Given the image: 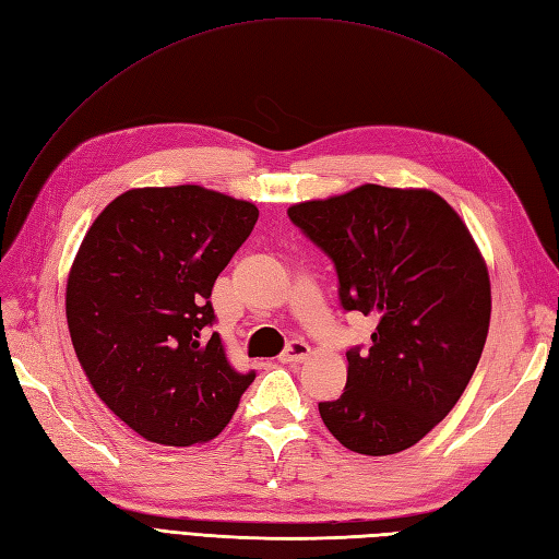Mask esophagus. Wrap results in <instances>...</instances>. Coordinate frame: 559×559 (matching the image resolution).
Listing matches in <instances>:
<instances>
[{"instance_id":"1","label":"esophagus","mask_w":559,"mask_h":559,"mask_svg":"<svg viewBox=\"0 0 559 559\" xmlns=\"http://www.w3.org/2000/svg\"><path fill=\"white\" fill-rule=\"evenodd\" d=\"M309 354H311V347L305 340H293L290 345L285 347V352L278 356V361L281 364H299V361L309 359Z\"/></svg>"}]
</instances>
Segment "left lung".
Listing matches in <instances>:
<instances>
[{"label": "left lung", "instance_id": "left-lung-1", "mask_svg": "<svg viewBox=\"0 0 559 559\" xmlns=\"http://www.w3.org/2000/svg\"><path fill=\"white\" fill-rule=\"evenodd\" d=\"M331 257L345 311L378 317L347 352V384L319 413L349 451L392 455L449 416L475 373L491 321L486 262L457 212L427 189L364 183L288 210Z\"/></svg>", "mask_w": 559, "mask_h": 559}]
</instances>
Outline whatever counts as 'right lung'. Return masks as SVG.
I'll use <instances>...</instances> for the list:
<instances>
[{
  "label": "right lung",
  "instance_id": "add662e5",
  "mask_svg": "<svg viewBox=\"0 0 559 559\" xmlns=\"http://www.w3.org/2000/svg\"><path fill=\"white\" fill-rule=\"evenodd\" d=\"M260 217L203 186L124 191L98 214L70 266L66 319L98 399L143 439L217 437L252 380L210 333L212 285Z\"/></svg>",
  "mask_w": 559,
  "mask_h": 559
}]
</instances>
